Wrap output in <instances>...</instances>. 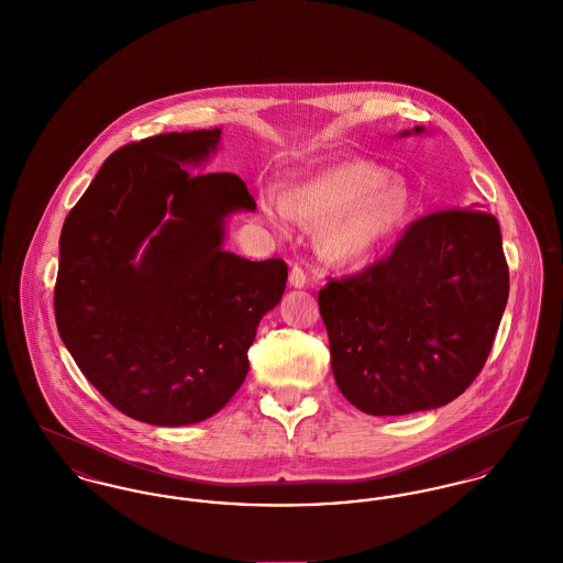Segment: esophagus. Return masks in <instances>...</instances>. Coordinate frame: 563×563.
<instances>
[{
  "label": "esophagus",
  "mask_w": 563,
  "mask_h": 563,
  "mask_svg": "<svg viewBox=\"0 0 563 563\" xmlns=\"http://www.w3.org/2000/svg\"><path fill=\"white\" fill-rule=\"evenodd\" d=\"M288 282H290V286H292V288H302V286L307 284V275H305V271L300 268L299 264H295V266L290 268V277H288Z\"/></svg>",
  "instance_id": "esophagus-1"
}]
</instances>
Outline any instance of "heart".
<instances>
[{
  "instance_id": "b5f03b06",
  "label": "heart",
  "mask_w": 563,
  "mask_h": 563,
  "mask_svg": "<svg viewBox=\"0 0 563 563\" xmlns=\"http://www.w3.org/2000/svg\"><path fill=\"white\" fill-rule=\"evenodd\" d=\"M261 213L268 224L286 230L297 218L318 225V252L338 264L369 258L388 243L410 218V191L388 179V173L372 162H345L275 196L261 194Z\"/></svg>"
}]
</instances>
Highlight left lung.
<instances>
[{
  "label": "left lung",
  "mask_w": 563,
  "mask_h": 563,
  "mask_svg": "<svg viewBox=\"0 0 563 563\" xmlns=\"http://www.w3.org/2000/svg\"><path fill=\"white\" fill-rule=\"evenodd\" d=\"M508 290L495 216L413 220L390 254L318 292L339 390L372 416L446 406L483 372Z\"/></svg>",
  "instance_id": "8db88e82"
}]
</instances>
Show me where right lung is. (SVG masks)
Instances as JSON below:
<instances>
[{
	"instance_id": "add662e5",
	"label": "right lung",
	"mask_w": 563,
	"mask_h": 563,
	"mask_svg": "<svg viewBox=\"0 0 563 563\" xmlns=\"http://www.w3.org/2000/svg\"><path fill=\"white\" fill-rule=\"evenodd\" d=\"M220 136L170 132L114 151L62 228L59 335L100 395L141 422L181 427L220 412L286 290L282 258L252 263L222 247L225 216L256 209L243 179L184 170Z\"/></svg>"
}]
</instances>
